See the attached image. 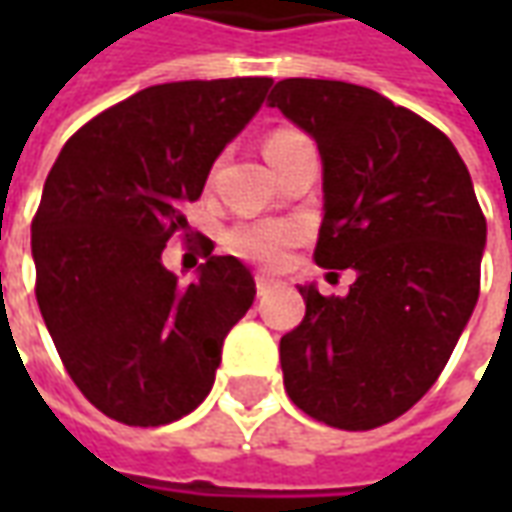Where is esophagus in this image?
Wrapping results in <instances>:
<instances>
[{
	"instance_id": "1",
	"label": "esophagus",
	"mask_w": 512,
	"mask_h": 512,
	"mask_svg": "<svg viewBox=\"0 0 512 512\" xmlns=\"http://www.w3.org/2000/svg\"><path fill=\"white\" fill-rule=\"evenodd\" d=\"M282 282L274 277H263V274H257L255 277V290H257V296H268L271 290H277Z\"/></svg>"
}]
</instances>
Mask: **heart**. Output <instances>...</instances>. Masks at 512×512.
<instances>
[{
	"label": "heart",
	"mask_w": 512,
	"mask_h": 512,
	"mask_svg": "<svg viewBox=\"0 0 512 512\" xmlns=\"http://www.w3.org/2000/svg\"><path fill=\"white\" fill-rule=\"evenodd\" d=\"M301 134L296 131H274L268 136L266 153L277 150V147L288 145L293 139H299ZM301 238V230L290 222H244L235 224L233 230L227 233V246L233 249L235 255L244 257L249 263L257 266L274 268L279 266L288 249Z\"/></svg>",
	"instance_id": "heart-1"
}]
</instances>
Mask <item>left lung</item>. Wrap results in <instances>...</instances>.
<instances>
[{
  "mask_svg": "<svg viewBox=\"0 0 512 512\" xmlns=\"http://www.w3.org/2000/svg\"><path fill=\"white\" fill-rule=\"evenodd\" d=\"M323 158L321 268H354L348 296L299 288L279 340L285 392L318 422L373 430L436 384L480 296L485 216L444 131L376 90L282 79L268 95Z\"/></svg>",
  "mask_w": 512,
  "mask_h": 512,
  "instance_id": "8db88e82",
  "label": "left lung"
}]
</instances>
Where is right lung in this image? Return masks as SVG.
Returning a JSON list of instances; mask_svg holds the SVG:
<instances>
[{"label": "right lung", "mask_w": 512, "mask_h": 512, "mask_svg": "<svg viewBox=\"0 0 512 512\" xmlns=\"http://www.w3.org/2000/svg\"><path fill=\"white\" fill-rule=\"evenodd\" d=\"M271 84L235 76L139 90L84 123L51 167L32 219L35 296L68 376L109 419L158 428L211 392L255 279L233 255H213L205 235L189 285L161 252Z\"/></svg>", "instance_id": "1"}]
</instances>
